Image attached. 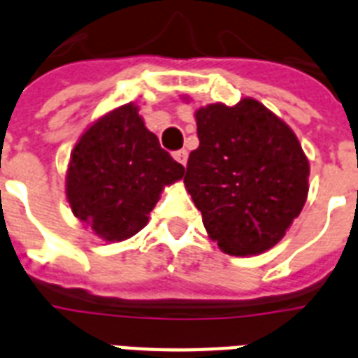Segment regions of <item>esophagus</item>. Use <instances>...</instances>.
Segmentation results:
<instances>
[{"instance_id":"1","label":"esophagus","mask_w":358,"mask_h":358,"mask_svg":"<svg viewBox=\"0 0 358 358\" xmlns=\"http://www.w3.org/2000/svg\"><path fill=\"white\" fill-rule=\"evenodd\" d=\"M173 157H175V160L180 162L182 166H185V164H187V151H185V149H178V151H175V153H173Z\"/></svg>"}]
</instances>
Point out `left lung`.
<instances>
[{"mask_svg":"<svg viewBox=\"0 0 358 358\" xmlns=\"http://www.w3.org/2000/svg\"><path fill=\"white\" fill-rule=\"evenodd\" d=\"M200 145L185 187L217 247L231 256L272 248L303 210L310 166L290 127L254 99L196 111Z\"/></svg>","mask_w":358,"mask_h":358,"instance_id":"1","label":"left lung"}]
</instances>
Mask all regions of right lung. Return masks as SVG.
Returning <instances> with one entry per match:
<instances>
[{"instance_id":"right-lung-1","label":"right lung","mask_w":358,"mask_h":358,"mask_svg":"<svg viewBox=\"0 0 358 358\" xmlns=\"http://www.w3.org/2000/svg\"><path fill=\"white\" fill-rule=\"evenodd\" d=\"M183 173L148 131L136 106L126 104L80 136L70 158L66 196L73 214L95 234L122 241L145 227L164 185Z\"/></svg>"}]
</instances>
